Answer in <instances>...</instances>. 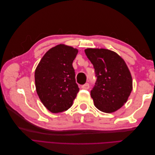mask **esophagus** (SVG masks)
I'll use <instances>...</instances> for the list:
<instances>
[{
    "instance_id": "obj_1",
    "label": "esophagus",
    "mask_w": 155,
    "mask_h": 155,
    "mask_svg": "<svg viewBox=\"0 0 155 155\" xmlns=\"http://www.w3.org/2000/svg\"><path fill=\"white\" fill-rule=\"evenodd\" d=\"M81 88L83 89H85V90H87L89 88H90V85L88 83H85V85H83L81 86Z\"/></svg>"
}]
</instances>
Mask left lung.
Returning a JSON list of instances; mask_svg holds the SVG:
<instances>
[{
    "label": "left lung",
    "instance_id": "obj_1",
    "mask_svg": "<svg viewBox=\"0 0 155 155\" xmlns=\"http://www.w3.org/2000/svg\"><path fill=\"white\" fill-rule=\"evenodd\" d=\"M85 52L93 64L97 78L91 91L95 107L106 113L116 111L127 101L133 89L127 66L113 51L87 48Z\"/></svg>",
    "mask_w": 155,
    "mask_h": 155
}]
</instances>
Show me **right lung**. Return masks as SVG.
Listing matches in <instances>:
<instances>
[{
  "label": "right lung",
  "mask_w": 155,
  "mask_h": 155,
  "mask_svg": "<svg viewBox=\"0 0 155 155\" xmlns=\"http://www.w3.org/2000/svg\"><path fill=\"white\" fill-rule=\"evenodd\" d=\"M78 52L71 46L58 45L44 55L35 69L37 93L53 113L68 110L79 91L72 67Z\"/></svg>",
  "instance_id": "obj_1"
}]
</instances>
